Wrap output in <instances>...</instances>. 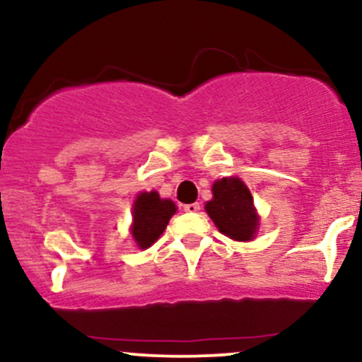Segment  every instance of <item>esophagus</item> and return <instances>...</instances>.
<instances>
[{
  "instance_id": "esophagus-1",
  "label": "esophagus",
  "mask_w": 362,
  "mask_h": 362,
  "mask_svg": "<svg viewBox=\"0 0 362 362\" xmlns=\"http://www.w3.org/2000/svg\"><path fill=\"white\" fill-rule=\"evenodd\" d=\"M184 209H185V213L195 214V213H199V211H201V204H199V202H192V204H185Z\"/></svg>"
}]
</instances>
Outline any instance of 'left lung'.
Here are the masks:
<instances>
[{
    "instance_id": "1",
    "label": "left lung",
    "mask_w": 362,
    "mask_h": 362,
    "mask_svg": "<svg viewBox=\"0 0 362 362\" xmlns=\"http://www.w3.org/2000/svg\"><path fill=\"white\" fill-rule=\"evenodd\" d=\"M206 211L223 235L238 242L252 240L259 228L252 194L240 178L214 182L213 199L206 204Z\"/></svg>"
}]
</instances>
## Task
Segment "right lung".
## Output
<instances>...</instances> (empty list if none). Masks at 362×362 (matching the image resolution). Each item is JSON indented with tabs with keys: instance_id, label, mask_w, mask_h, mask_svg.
Masks as SVG:
<instances>
[{
	"instance_id": "1",
	"label": "right lung",
	"mask_w": 362,
	"mask_h": 362,
	"mask_svg": "<svg viewBox=\"0 0 362 362\" xmlns=\"http://www.w3.org/2000/svg\"><path fill=\"white\" fill-rule=\"evenodd\" d=\"M177 207L170 199H160L158 192H143L132 207V236L139 248H148L160 238Z\"/></svg>"
}]
</instances>
